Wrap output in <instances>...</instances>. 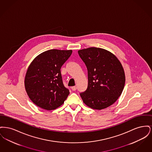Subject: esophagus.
Masks as SVG:
<instances>
[{
	"mask_svg": "<svg viewBox=\"0 0 152 152\" xmlns=\"http://www.w3.org/2000/svg\"><path fill=\"white\" fill-rule=\"evenodd\" d=\"M71 89H72V91H76L77 89V87H76V86H73V87H71Z\"/></svg>",
	"mask_w": 152,
	"mask_h": 152,
	"instance_id": "1",
	"label": "esophagus"
}]
</instances>
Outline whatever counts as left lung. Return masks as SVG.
Here are the masks:
<instances>
[{
  "label": "left lung",
  "instance_id": "obj_1",
  "mask_svg": "<svg viewBox=\"0 0 152 152\" xmlns=\"http://www.w3.org/2000/svg\"><path fill=\"white\" fill-rule=\"evenodd\" d=\"M78 53L88 70L87 90L80 94L83 102L98 110L110 106L120 96L125 85L121 63L113 53L100 48L81 50Z\"/></svg>",
  "mask_w": 152,
  "mask_h": 152
}]
</instances>
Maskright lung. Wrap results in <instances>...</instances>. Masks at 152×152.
I'll return each mask as SVG.
<instances>
[{
  "label": "right lung",
  "instance_id": "add662e5",
  "mask_svg": "<svg viewBox=\"0 0 152 152\" xmlns=\"http://www.w3.org/2000/svg\"><path fill=\"white\" fill-rule=\"evenodd\" d=\"M72 52L55 49L45 51L29 65L24 84L29 99L37 106L50 110L64 103L69 91L63 84L60 69Z\"/></svg>",
  "mask_w": 152,
  "mask_h": 152
}]
</instances>
